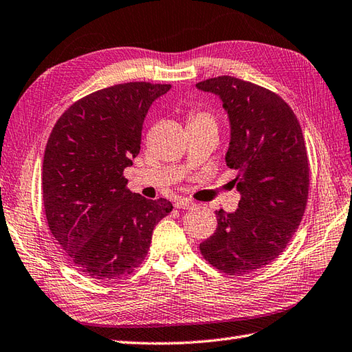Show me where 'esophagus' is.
Returning a JSON list of instances; mask_svg holds the SVG:
<instances>
[{
  "instance_id": "esophagus-1",
  "label": "esophagus",
  "mask_w": 352,
  "mask_h": 352,
  "mask_svg": "<svg viewBox=\"0 0 352 352\" xmlns=\"http://www.w3.org/2000/svg\"><path fill=\"white\" fill-rule=\"evenodd\" d=\"M194 206H195V204H194L192 201L186 200V199H179V200L175 201V208H176V209H192Z\"/></svg>"
}]
</instances>
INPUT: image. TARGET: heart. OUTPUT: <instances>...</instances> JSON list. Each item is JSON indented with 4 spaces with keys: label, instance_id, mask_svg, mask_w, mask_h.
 I'll list each match as a JSON object with an SVG mask.
<instances>
[{
    "label": "heart",
    "instance_id": "1",
    "mask_svg": "<svg viewBox=\"0 0 352 352\" xmlns=\"http://www.w3.org/2000/svg\"><path fill=\"white\" fill-rule=\"evenodd\" d=\"M192 125H209V126L217 128L215 118H213L210 113H208V111H201V110L191 111L188 126H192Z\"/></svg>",
    "mask_w": 352,
    "mask_h": 352
}]
</instances>
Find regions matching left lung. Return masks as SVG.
I'll use <instances>...</instances> for the list:
<instances>
[{"instance_id":"8db88e82","label":"left lung","mask_w":352,"mask_h":352,"mask_svg":"<svg viewBox=\"0 0 352 352\" xmlns=\"http://www.w3.org/2000/svg\"><path fill=\"white\" fill-rule=\"evenodd\" d=\"M195 87L215 94L227 111L226 162L241 192L234 213L215 212L218 227L200 251L227 275H246L278 258L303 218L309 164L302 126L284 100L258 85L219 76Z\"/></svg>"}]
</instances>
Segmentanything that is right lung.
I'll list each match as a JSON object with an SVG mask.
<instances>
[{
  "label": "right lung",
  "mask_w": 352,
  "mask_h": 352,
  "mask_svg": "<svg viewBox=\"0 0 352 352\" xmlns=\"http://www.w3.org/2000/svg\"><path fill=\"white\" fill-rule=\"evenodd\" d=\"M171 85L130 82L76 101L58 119L43 160V204L50 233L87 276L111 282L139 267L152 231L173 209L126 188L152 102Z\"/></svg>",
  "instance_id": "obj_1"
}]
</instances>
